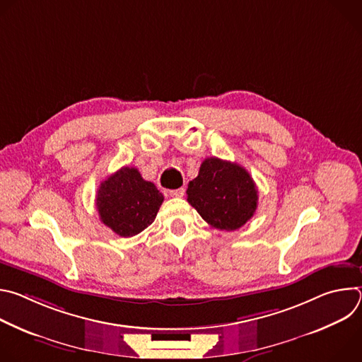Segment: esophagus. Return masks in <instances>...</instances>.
<instances>
[{"instance_id": "1", "label": "esophagus", "mask_w": 362, "mask_h": 362, "mask_svg": "<svg viewBox=\"0 0 362 362\" xmlns=\"http://www.w3.org/2000/svg\"><path fill=\"white\" fill-rule=\"evenodd\" d=\"M169 194L172 197H183L185 196V189L180 187V189H175V190H169Z\"/></svg>"}]
</instances>
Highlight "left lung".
Wrapping results in <instances>:
<instances>
[{
    "label": "left lung",
    "mask_w": 362,
    "mask_h": 362,
    "mask_svg": "<svg viewBox=\"0 0 362 362\" xmlns=\"http://www.w3.org/2000/svg\"><path fill=\"white\" fill-rule=\"evenodd\" d=\"M186 193L197 214L221 230L242 228L257 208V189L247 170L218 158L203 160Z\"/></svg>",
    "instance_id": "left-lung-1"
}]
</instances>
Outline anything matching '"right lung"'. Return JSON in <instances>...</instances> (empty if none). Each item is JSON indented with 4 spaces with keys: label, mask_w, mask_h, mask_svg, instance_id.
Returning <instances> with one entry per match:
<instances>
[{
    "label": "right lung",
    "mask_w": 362,
    "mask_h": 362,
    "mask_svg": "<svg viewBox=\"0 0 362 362\" xmlns=\"http://www.w3.org/2000/svg\"><path fill=\"white\" fill-rule=\"evenodd\" d=\"M163 194L136 168H122L100 183L95 206L100 221L122 238H132L156 219Z\"/></svg>",
    "instance_id": "obj_1"
}]
</instances>
